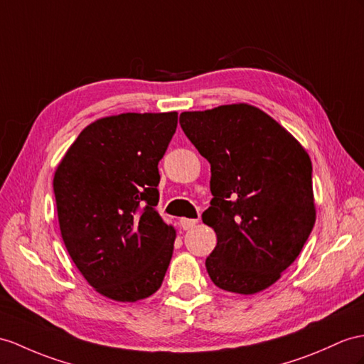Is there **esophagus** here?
Here are the masks:
<instances>
[{
	"instance_id": "esophagus-1",
	"label": "esophagus",
	"mask_w": 364,
	"mask_h": 364,
	"mask_svg": "<svg viewBox=\"0 0 364 364\" xmlns=\"http://www.w3.org/2000/svg\"><path fill=\"white\" fill-rule=\"evenodd\" d=\"M179 224H181V227H182L183 230H191L193 227H196V224H198V219H187V218H182V219L179 220Z\"/></svg>"
}]
</instances>
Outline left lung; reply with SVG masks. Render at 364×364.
<instances>
[{
	"instance_id": "8db88e82",
	"label": "left lung",
	"mask_w": 364,
	"mask_h": 364,
	"mask_svg": "<svg viewBox=\"0 0 364 364\" xmlns=\"http://www.w3.org/2000/svg\"><path fill=\"white\" fill-rule=\"evenodd\" d=\"M185 136L211 166L202 213L218 244L205 261L219 289L253 295L277 282L315 224L312 162L298 140L255 106L182 112Z\"/></svg>"
}]
</instances>
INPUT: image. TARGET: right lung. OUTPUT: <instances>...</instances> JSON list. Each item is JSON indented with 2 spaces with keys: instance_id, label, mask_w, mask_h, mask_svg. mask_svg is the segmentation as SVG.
<instances>
[{
  "instance_id": "1",
  "label": "right lung",
  "mask_w": 364,
  "mask_h": 364,
  "mask_svg": "<svg viewBox=\"0 0 364 364\" xmlns=\"http://www.w3.org/2000/svg\"><path fill=\"white\" fill-rule=\"evenodd\" d=\"M177 112H127L86 127L54 176L68 253L103 296L134 303L162 286L176 232L156 211L159 161Z\"/></svg>"
}]
</instances>
